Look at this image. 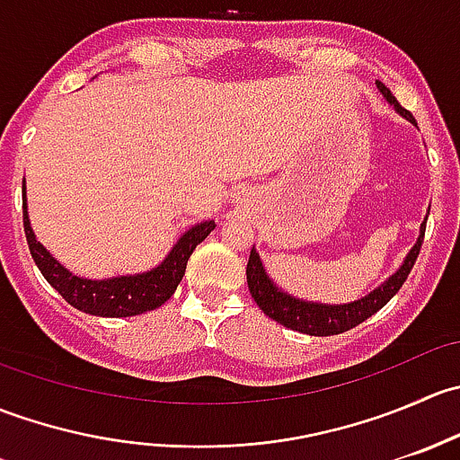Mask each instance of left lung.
Returning a JSON list of instances; mask_svg holds the SVG:
<instances>
[{
    "instance_id": "obj_1",
    "label": "left lung",
    "mask_w": 460,
    "mask_h": 460,
    "mask_svg": "<svg viewBox=\"0 0 460 460\" xmlns=\"http://www.w3.org/2000/svg\"><path fill=\"white\" fill-rule=\"evenodd\" d=\"M378 88L380 93L387 97L389 104H394V109H396L402 118H407L410 122L416 124L414 115L398 104L396 97L392 95V91H389L383 82H378ZM423 238H425V222H423V231H420L419 235V243H416L414 249L407 253L402 267L398 269V271L394 273L385 285H380L378 289L372 291L369 296H365V298L356 300V303L333 305L332 307V305L303 303V300H296L291 298V296L282 294V291L278 289V287H273V282L269 280L256 249H252V256H249V262H247L249 291H252V298L256 300L258 307L262 309L269 318L276 320V323L285 324V327L294 329V332L309 333V336H336V333L349 332V329L358 327L360 323H365L369 316H374L378 309H383L385 305L396 296V291L401 289L402 282H405L407 276H410L416 258H419Z\"/></svg>"
}]
</instances>
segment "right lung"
<instances>
[{
    "mask_svg": "<svg viewBox=\"0 0 460 460\" xmlns=\"http://www.w3.org/2000/svg\"><path fill=\"white\" fill-rule=\"evenodd\" d=\"M22 193H26L24 187H22ZM22 204H24L26 243H29L31 256L35 260L37 267H40L41 276L49 280L50 287L59 291V296L68 305H73L80 312L91 314V316L104 318L137 316V314L153 312V309L162 307L178 289L193 249L216 229V222L213 220L202 222V225L189 229L178 240V244L171 249L169 258L148 273L113 278V280H84V278H77L71 271H66L58 260L37 243L31 229L29 213H26V196H22Z\"/></svg>",
    "mask_w": 460,
    "mask_h": 460,
    "instance_id": "right-lung-1",
    "label": "right lung"
}]
</instances>
